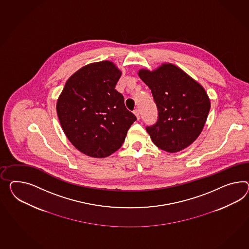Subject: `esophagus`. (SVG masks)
Here are the masks:
<instances>
[{
  "instance_id": "esophagus-1",
  "label": "esophagus",
  "mask_w": 249,
  "mask_h": 249,
  "mask_svg": "<svg viewBox=\"0 0 249 249\" xmlns=\"http://www.w3.org/2000/svg\"><path fill=\"white\" fill-rule=\"evenodd\" d=\"M134 114L136 116V118H137V120H139L140 119V112H139V110L138 109H135L134 111Z\"/></svg>"
}]
</instances>
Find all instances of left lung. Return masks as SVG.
Instances as JSON below:
<instances>
[{"mask_svg": "<svg viewBox=\"0 0 249 249\" xmlns=\"http://www.w3.org/2000/svg\"><path fill=\"white\" fill-rule=\"evenodd\" d=\"M138 75L152 91L158 108L157 122L147 126L153 143L168 153L191 145L204 127L211 101L204 88L177 66L164 63Z\"/></svg>", "mask_w": 249, "mask_h": 249, "instance_id": "8db88e82", "label": "left lung"}]
</instances>
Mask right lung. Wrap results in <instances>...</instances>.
<instances>
[{
  "label": "right lung",
  "mask_w": 249,
  "mask_h": 249,
  "mask_svg": "<svg viewBox=\"0 0 249 249\" xmlns=\"http://www.w3.org/2000/svg\"><path fill=\"white\" fill-rule=\"evenodd\" d=\"M121 75L108 60L87 65L68 79L57 99V116L66 136L90 157L115 153L136 120L115 89Z\"/></svg>",
  "instance_id": "right-lung-1"
}]
</instances>
